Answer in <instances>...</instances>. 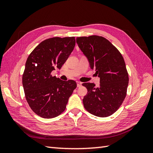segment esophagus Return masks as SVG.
Segmentation results:
<instances>
[{"label": "esophagus", "instance_id": "1", "mask_svg": "<svg viewBox=\"0 0 153 153\" xmlns=\"http://www.w3.org/2000/svg\"><path fill=\"white\" fill-rule=\"evenodd\" d=\"M76 84H77V87H79L82 86V82H76Z\"/></svg>", "mask_w": 153, "mask_h": 153}]
</instances>
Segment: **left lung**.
Wrapping results in <instances>:
<instances>
[{"label": "left lung", "mask_w": 153, "mask_h": 153, "mask_svg": "<svg viewBox=\"0 0 153 153\" xmlns=\"http://www.w3.org/2000/svg\"><path fill=\"white\" fill-rule=\"evenodd\" d=\"M76 43L89 62L91 69L100 78L93 83H84L87 94L83 99L85 108L97 117H106L116 112L126 96L128 74L119 51L102 36L76 38Z\"/></svg>", "instance_id": "8db88e82"}]
</instances>
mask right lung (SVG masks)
Wrapping results in <instances>:
<instances>
[{
    "label": "right lung",
    "instance_id": "add662e5",
    "mask_svg": "<svg viewBox=\"0 0 153 153\" xmlns=\"http://www.w3.org/2000/svg\"><path fill=\"white\" fill-rule=\"evenodd\" d=\"M75 46V37H55L40 43L27 58L22 76L25 98L41 117L51 119L62 113L76 87L75 81H63L51 75L55 68H61Z\"/></svg>",
    "mask_w": 153,
    "mask_h": 153
}]
</instances>
